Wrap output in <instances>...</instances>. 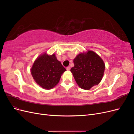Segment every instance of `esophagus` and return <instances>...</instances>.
Here are the masks:
<instances>
[{"mask_svg":"<svg viewBox=\"0 0 134 134\" xmlns=\"http://www.w3.org/2000/svg\"><path fill=\"white\" fill-rule=\"evenodd\" d=\"M66 70H70V66L66 67Z\"/></svg>","mask_w":134,"mask_h":134,"instance_id":"34e87169","label":"esophagus"}]
</instances>
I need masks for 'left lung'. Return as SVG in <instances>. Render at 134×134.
Returning a JSON list of instances; mask_svg holds the SVG:
<instances>
[{"mask_svg":"<svg viewBox=\"0 0 134 134\" xmlns=\"http://www.w3.org/2000/svg\"><path fill=\"white\" fill-rule=\"evenodd\" d=\"M71 72L78 86L89 90L99 83L103 76L105 65L99 56L92 51L80 54L74 60Z\"/></svg>","mask_w":134,"mask_h":134,"instance_id":"1","label":"left lung"}]
</instances>
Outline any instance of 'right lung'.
<instances>
[{"instance_id":"obj_1","label":"right lung","mask_w":134,"mask_h":134,"mask_svg":"<svg viewBox=\"0 0 134 134\" xmlns=\"http://www.w3.org/2000/svg\"><path fill=\"white\" fill-rule=\"evenodd\" d=\"M66 71L55 55L44 54L36 60L31 68V74L35 82L44 89L54 88Z\"/></svg>"}]
</instances>
